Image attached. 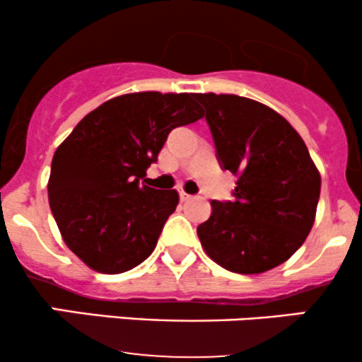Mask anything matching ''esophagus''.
<instances>
[{
	"instance_id": "1",
	"label": "esophagus",
	"mask_w": 362,
	"mask_h": 362,
	"mask_svg": "<svg viewBox=\"0 0 362 362\" xmlns=\"http://www.w3.org/2000/svg\"><path fill=\"white\" fill-rule=\"evenodd\" d=\"M178 195H180V201H189V199L192 197V195H189L187 192H184V190H180V192H178Z\"/></svg>"
}]
</instances>
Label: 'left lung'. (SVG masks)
I'll return each mask as SVG.
<instances>
[{
	"instance_id": "1",
	"label": "left lung",
	"mask_w": 362,
	"mask_h": 362,
	"mask_svg": "<svg viewBox=\"0 0 362 362\" xmlns=\"http://www.w3.org/2000/svg\"><path fill=\"white\" fill-rule=\"evenodd\" d=\"M219 167L238 177L231 201H213L197 226L207 255L223 269L259 274L293 255L315 221L322 178L293 126L264 103L197 93Z\"/></svg>"
}]
</instances>
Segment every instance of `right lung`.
I'll list each match as a JSON object with an SVG mask.
<instances>
[{
	"mask_svg": "<svg viewBox=\"0 0 362 362\" xmlns=\"http://www.w3.org/2000/svg\"><path fill=\"white\" fill-rule=\"evenodd\" d=\"M195 93L143 91L112 98L83 117L56 149L49 204L74 255L120 274L155 250L177 190L141 184L172 129L204 115Z\"/></svg>",
	"mask_w": 362,
	"mask_h": 362,
	"instance_id": "1",
	"label": "right lung"
}]
</instances>
